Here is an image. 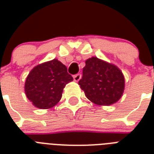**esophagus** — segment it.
<instances>
[{"mask_svg":"<svg viewBox=\"0 0 154 154\" xmlns=\"http://www.w3.org/2000/svg\"><path fill=\"white\" fill-rule=\"evenodd\" d=\"M81 77H82V75L80 74V73H77V74L73 76V80H74V82H79V80L81 79Z\"/></svg>","mask_w":154,"mask_h":154,"instance_id":"obj_1","label":"esophagus"}]
</instances>
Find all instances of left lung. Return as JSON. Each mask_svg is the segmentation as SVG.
Instances as JSON below:
<instances>
[{"label":"left lung","mask_w":154,"mask_h":154,"mask_svg":"<svg viewBox=\"0 0 154 154\" xmlns=\"http://www.w3.org/2000/svg\"><path fill=\"white\" fill-rule=\"evenodd\" d=\"M78 85L89 101L99 105H110L122 96L125 79L117 66L92 57L85 61Z\"/></svg>","instance_id":"left-lung-1"}]
</instances>
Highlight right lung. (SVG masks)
Here are the masks:
<instances>
[{
    "instance_id": "right-lung-1",
    "label": "right lung",
    "mask_w": 154,
    "mask_h": 154,
    "mask_svg": "<svg viewBox=\"0 0 154 154\" xmlns=\"http://www.w3.org/2000/svg\"><path fill=\"white\" fill-rule=\"evenodd\" d=\"M72 80L66 66L53 59L31 70L25 81V94L37 108L49 109L59 102L63 89Z\"/></svg>"
}]
</instances>
